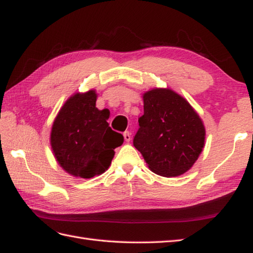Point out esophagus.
I'll list each match as a JSON object with an SVG mask.
<instances>
[{
    "instance_id": "esophagus-1",
    "label": "esophagus",
    "mask_w": 253,
    "mask_h": 253,
    "mask_svg": "<svg viewBox=\"0 0 253 253\" xmlns=\"http://www.w3.org/2000/svg\"><path fill=\"white\" fill-rule=\"evenodd\" d=\"M123 136H125V140L126 142H130V140H131V132L126 131L125 133H123Z\"/></svg>"
}]
</instances>
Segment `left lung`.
Masks as SVG:
<instances>
[{"mask_svg":"<svg viewBox=\"0 0 253 253\" xmlns=\"http://www.w3.org/2000/svg\"><path fill=\"white\" fill-rule=\"evenodd\" d=\"M143 102L144 114L133 145L155 174L175 177L186 173L204 149L202 119L187 100L170 89L146 91Z\"/></svg>","mask_w":253,"mask_h":253,"instance_id":"1","label":"left lung"}]
</instances>
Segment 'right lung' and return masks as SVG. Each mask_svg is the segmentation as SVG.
<instances>
[{
    "label": "right lung",
    "instance_id": "obj_1",
    "mask_svg": "<svg viewBox=\"0 0 253 253\" xmlns=\"http://www.w3.org/2000/svg\"><path fill=\"white\" fill-rule=\"evenodd\" d=\"M97 93H75L60 109L52 123L51 150L58 164L70 175L92 178L111 164L114 149L123 135L113 131L109 112L96 107Z\"/></svg>",
    "mask_w": 253,
    "mask_h": 253
}]
</instances>
